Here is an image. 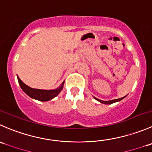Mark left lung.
<instances>
[{"label":"left lung","mask_w":152,"mask_h":152,"mask_svg":"<svg viewBox=\"0 0 152 152\" xmlns=\"http://www.w3.org/2000/svg\"><path fill=\"white\" fill-rule=\"evenodd\" d=\"M126 96L124 97H122V98L120 99H113V100H109V101H103V100H101V99H97L96 97L94 96V98L96 100H97L98 102H99L102 103V104H113V103L114 102H120L121 101L122 99H123L125 98Z\"/></svg>","instance_id":"obj_1"}]
</instances>
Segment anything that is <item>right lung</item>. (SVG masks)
<instances>
[{
  "label": "right lung",
  "instance_id": "right-lung-1",
  "mask_svg": "<svg viewBox=\"0 0 152 152\" xmlns=\"http://www.w3.org/2000/svg\"><path fill=\"white\" fill-rule=\"evenodd\" d=\"M18 81L19 85H20V87L21 88V89L23 90V91L25 94H27V95L29 96V97H31L32 99L39 100V101L41 102H47L55 98V97L56 96H58V94L61 92V90L63 89V87H64V82H63L62 83H61V85H60L58 88H57L56 89L42 90L30 88V87H29L28 85H26V84L23 83V82L19 79L18 76Z\"/></svg>",
  "mask_w": 152,
  "mask_h": 152
}]
</instances>
